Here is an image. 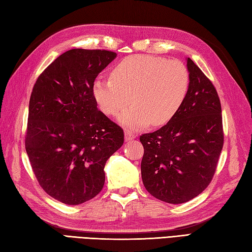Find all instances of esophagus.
Segmentation results:
<instances>
[{"mask_svg": "<svg viewBox=\"0 0 252 252\" xmlns=\"http://www.w3.org/2000/svg\"><path fill=\"white\" fill-rule=\"evenodd\" d=\"M136 137H137V135L132 130L127 129L125 131V139L126 140H131V139H133V138H136Z\"/></svg>", "mask_w": 252, "mask_h": 252, "instance_id": "34e87169", "label": "esophagus"}]
</instances>
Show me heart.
Instances as JSON below:
<instances>
[{"label":"heart","instance_id":"heart-1","mask_svg":"<svg viewBox=\"0 0 252 252\" xmlns=\"http://www.w3.org/2000/svg\"><path fill=\"white\" fill-rule=\"evenodd\" d=\"M112 79L99 78L94 95L104 114L121 115L123 124L142 128L161 126L175 116L189 88V71L182 61L162 56L133 55L122 60L112 70Z\"/></svg>","mask_w":252,"mask_h":252}]
</instances>
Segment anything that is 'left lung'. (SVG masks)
Masks as SVG:
<instances>
[{
    "instance_id": "8db88e82",
    "label": "left lung",
    "mask_w": 252,
    "mask_h": 252,
    "mask_svg": "<svg viewBox=\"0 0 252 252\" xmlns=\"http://www.w3.org/2000/svg\"><path fill=\"white\" fill-rule=\"evenodd\" d=\"M187 67L189 88L181 109L160 129L140 136L143 185L153 197L173 204L189 201L209 186L224 143L218 91L189 58Z\"/></svg>"
}]
</instances>
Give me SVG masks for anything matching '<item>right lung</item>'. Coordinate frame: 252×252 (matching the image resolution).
<instances>
[{
	"instance_id": "1",
	"label": "right lung",
	"mask_w": 252,
	"mask_h": 252,
	"mask_svg": "<svg viewBox=\"0 0 252 252\" xmlns=\"http://www.w3.org/2000/svg\"><path fill=\"white\" fill-rule=\"evenodd\" d=\"M116 58L107 50L73 49L38 77L30 95L25 147L41 188L65 204L94 198L106 160L124 130L97 110L94 80Z\"/></svg>"
}]
</instances>
